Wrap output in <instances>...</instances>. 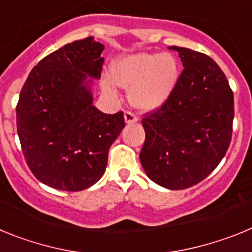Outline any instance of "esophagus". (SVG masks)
I'll list each match as a JSON object with an SVG mask.
<instances>
[{"label": "esophagus", "instance_id": "obj_1", "mask_svg": "<svg viewBox=\"0 0 252 252\" xmlns=\"http://www.w3.org/2000/svg\"><path fill=\"white\" fill-rule=\"evenodd\" d=\"M125 121L127 122V124H133V122L137 121V116L131 112V111H126L125 112Z\"/></svg>", "mask_w": 252, "mask_h": 252}]
</instances>
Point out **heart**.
Here are the masks:
<instances>
[{"label":"heart","instance_id":"b5f03b06","mask_svg":"<svg viewBox=\"0 0 252 252\" xmlns=\"http://www.w3.org/2000/svg\"><path fill=\"white\" fill-rule=\"evenodd\" d=\"M116 84L131 90L130 99L140 110L150 111L161 106L174 90L178 81V62L170 54L130 55L116 60L111 68ZM103 91L116 95V88L104 81Z\"/></svg>","mask_w":252,"mask_h":252}]
</instances>
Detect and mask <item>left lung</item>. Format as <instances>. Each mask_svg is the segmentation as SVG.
<instances>
[{
  "mask_svg": "<svg viewBox=\"0 0 252 252\" xmlns=\"http://www.w3.org/2000/svg\"><path fill=\"white\" fill-rule=\"evenodd\" d=\"M169 49L179 53L184 69L169 98L144 113L140 160L153 182L179 190L202 182L223 159L232 137L233 92L212 58Z\"/></svg>",
  "mask_w": 252,
  "mask_h": 252,
  "instance_id": "left-lung-1",
  "label": "left lung"
}]
</instances>
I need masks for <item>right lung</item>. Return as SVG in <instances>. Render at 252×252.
I'll list each match as a JSON object with an SVG mask.
<instances>
[{"label": "right lung", "instance_id": "add662e5", "mask_svg": "<svg viewBox=\"0 0 252 252\" xmlns=\"http://www.w3.org/2000/svg\"><path fill=\"white\" fill-rule=\"evenodd\" d=\"M104 46L92 36L46 55L32 68L16 106L26 164L41 183L78 192L103 175L108 150L125 127L124 112L92 104L87 75L101 77Z\"/></svg>", "mask_w": 252, "mask_h": 252}]
</instances>
